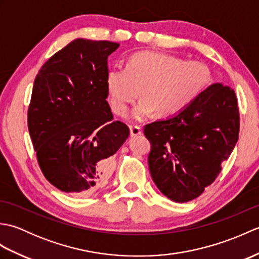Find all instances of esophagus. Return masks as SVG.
I'll return each mask as SVG.
<instances>
[{
	"label": "esophagus",
	"instance_id": "esophagus-1",
	"mask_svg": "<svg viewBox=\"0 0 259 259\" xmlns=\"http://www.w3.org/2000/svg\"><path fill=\"white\" fill-rule=\"evenodd\" d=\"M142 134L141 128L138 125H130V136L131 137H138Z\"/></svg>",
	"mask_w": 259,
	"mask_h": 259
}]
</instances>
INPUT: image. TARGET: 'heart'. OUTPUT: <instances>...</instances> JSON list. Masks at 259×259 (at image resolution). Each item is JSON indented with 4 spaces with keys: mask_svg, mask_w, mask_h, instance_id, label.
<instances>
[{
    "mask_svg": "<svg viewBox=\"0 0 259 259\" xmlns=\"http://www.w3.org/2000/svg\"><path fill=\"white\" fill-rule=\"evenodd\" d=\"M210 72L205 63L184 61L166 52L141 51L130 56L125 67L117 65L106 75L112 111L125 115L129 106L141 95L130 118L142 121L158 111L174 117L188 108L206 89Z\"/></svg>",
    "mask_w": 259,
    "mask_h": 259,
    "instance_id": "b5f03b06",
    "label": "heart"
}]
</instances>
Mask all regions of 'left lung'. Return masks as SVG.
Masks as SVG:
<instances>
[{
	"mask_svg": "<svg viewBox=\"0 0 259 259\" xmlns=\"http://www.w3.org/2000/svg\"><path fill=\"white\" fill-rule=\"evenodd\" d=\"M144 133L151 144L148 164L158 189L176 202L195 199L217 178L238 140L235 91L222 83L209 85L183 112L147 124Z\"/></svg>",
	"mask_w": 259,
	"mask_h": 259,
	"instance_id": "8db88e82",
	"label": "left lung"
}]
</instances>
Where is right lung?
Wrapping results in <instances>:
<instances>
[{"label":"right lung","mask_w":259,"mask_h":259,"mask_svg":"<svg viewBox=\"0 0 259 259\" xmlns=\"http://www.w3.org/2000/svg\"><path fill=\"white\" fill-rule=\"evenodd\" d=\"M119 43L75 38L42 65L27 126L43 175L54 187L87 196L107 183L112 156L129 136L107 101L108 57Z\"/></svg>","instance_id":"obj_1"}]
</instances>
